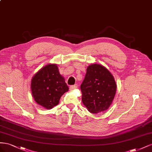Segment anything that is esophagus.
Segmentation results:
<instances>
[{
  "label": "esophagus",
  "instance_id": "obj_1",
  "mask_svg": "<svg viewBox=\"0 0 152 152\" xmlns=\"http://www.w3.org/2000/svg\"><path fill=\"white\" fill-rule=\"evenodd\" d=\"M77 87V84L74 85H71V86H70V90H73L76 89Z\"/></svg>",
  "mask_w": 152,
  "mask_h": 152
}]
</instances>
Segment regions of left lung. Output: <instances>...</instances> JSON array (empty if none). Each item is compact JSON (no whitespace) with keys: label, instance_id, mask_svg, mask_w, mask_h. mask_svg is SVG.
I'll return each mask as SVG.
<instances>
[{"label":"left lung","instance_id":"8db88e82","mask_svg":"<svg viewBox=\"0 0 152 152\" xmlns=\"http://www.w3.org/2000/svg\"><path fill=\"white\" fill-rule=\"evenodd\" d=\"M82 102L92 113L107 110L113 101L116 90L114 77L100 64H92L86 69L81 85Z\"/></svg>","mask_w":152,"mask_h":152}]
</instances>
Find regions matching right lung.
<instances>
[{"label":"right lung","instance_id":"add662e5","mask_svg":"<svg viewBox=\"0 0 152 152\" xmlns=\"http://www.w3.org/2000/svg\"><path fill=\"white\" fill-rule=\"evenodd\" d=\"M30 86L34 100L46 109L57 106L62 95L69 90L57 65L51 64L43 67L33 76Z\"/></svg>","mask_w":152,"mask_h":152}]
</instances>
